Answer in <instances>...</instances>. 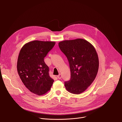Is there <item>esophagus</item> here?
I'll use <instances>...</instances> for the list:
<instances>
[{
    "label": "esophagus",
    "mask_w": 122,
    "mask_h": 122,
    "mask_svg": "<svg viewBox=\"0 0 122 122\" xmlns=\"http://www.w3.org/2000/svg\"><path fill=\"white\" fill-rule=\"evenodd\" d=\"M57 78H58V79H61V78H62V75H61V74H59L57 76Z\"/></svg>",
    "instance_id": "1"
}]
</instances>
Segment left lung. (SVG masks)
I'll use <instances>...</instances> for the list:
<instances>
[{"mask_svg":"<svg viewBox=\"0 0 122 122\" xmlns=\"http://www.w3.org/2000/svg\"><path fill=\"white\" fill-rule=\"evenodd\" d=\"M58 45L70 67L71 79L65 82V87L69 92L80 94L92 84L97 75L99 61L96 49L82 39L64 41Z\"/></svg>","mask_w":122,"mask_h":122,"instance_id":"8db88e82","label":"left lung"}]
</instances>
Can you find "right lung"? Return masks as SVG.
<instances>
[{"mask_svg":"<svg viewBox=\"0 0 122 122\" xmlns=\"http://www.w3.org/2000/svg\"><path fill=\"white\" fill-rule=\"evenodd\" d=\"M55 44L54 41H34L25 44L20 50L17 71L26 87L36 95L46 94L54 81L49 76L44 58Z\"/></svg>","mask_w":122,"mask_h":122,"instance_id":"obj_1","label":"right lung"}]
</instances>
